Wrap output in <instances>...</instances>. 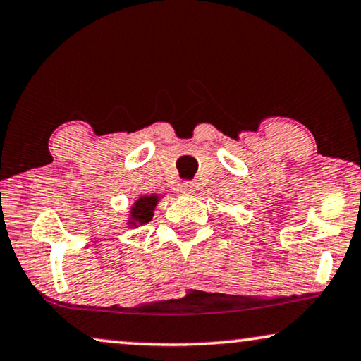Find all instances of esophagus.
Returning a JSON list of instances; mask_svg holds the SVG:
<instances>
[{
  "instance_id": "obj_1",
  "label": "esophagus",
  "mask_w": 361,
  "mask_h": 361,
  "mask_svg": "<svg viewBox=\"0 0 361 361\" xmlns=\"http://www.w3.org/2000/svg\"><path fill=\"white\" fill-rule=\"evenodd\" d=\"M180 192L184 195H194L195 194V185L190 184V182H184V184L180 185Z\"/></svg>"
}]
</instances>
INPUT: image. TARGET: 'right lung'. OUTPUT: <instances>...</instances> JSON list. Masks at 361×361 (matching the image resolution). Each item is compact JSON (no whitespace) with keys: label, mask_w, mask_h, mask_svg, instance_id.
<instances>
[{"label":"right lung","mask_w":361,"mask_h":361,"mask_svg":"<svg viewBox=\"0 0 361 361\" xmlns=\"http://www.w3.org/2000/svg\"><path fill=\"white\" fill-rule=\"evenodd\" d=\"M164 195L161 194H151V195H140L135 200V204L130 207L128 212L126 225L130 228H137L140 225H146L154 216V209L159 204V200Z\"/></svg>","instance_id":"1"}]
</instances>
